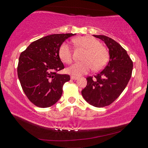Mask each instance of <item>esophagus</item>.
Returning <instances> with one entry per match:
<instances>
[{"label":"esophagus","instance_id":"1","mask_svg":"<svg viewBox=\"0 0 148 148\" xmlns=\"http://www.w3.org/2000/svg\"><path fill=\"white\" fill-rule=\"evenodd\" d=\"M71 78L72 79H73V80H76V79H78V77L74 76H72L71 77Z\"/></svg>","mask_w":148,"mask_h":148}]
</instances>
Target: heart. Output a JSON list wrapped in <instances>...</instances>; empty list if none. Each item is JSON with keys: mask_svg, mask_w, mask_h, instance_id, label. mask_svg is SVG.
<instances>
[{"mask_svg": "<svg viewBox=\"0 0 148 148\" xmlns=\"http://www.w3.org/2000/svg\"><path fill=\"white\" fill-rule=\"evenodd\" d=\"M74 41L86 51L82 58L84 61L75 62L66 69L69 74L79 76L87 74L92 68L95 71L104 68L108 60V53L97 39L89 36H79L75 38ZM59 56L63 62L71 63L72 61V50L69 43L64 42L60 46Z\"/></svg>", "mask_w": 148, "mask_h": 148, "instance_id": "1", "label": "heart"}]
</instances>
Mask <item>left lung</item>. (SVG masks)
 <instances>
[{"label":"left lung","instance_id":"1","mask_svg":"<svg viewBox=\"0 0 148 148\" xmlns=\"http://www.w3.org/2000/svg\"><path fill=\"white\" fill-rule=\"evenodd\" d=\"M93 36L106 45L110 60L94 79L92 77H87V86L82 95L89 104L102 108L112 104L123 91L131 79L133 63L126 50L114 40L104 35Z\"/></svg>","mask_w":148,"mask_h":148}]
</instances>
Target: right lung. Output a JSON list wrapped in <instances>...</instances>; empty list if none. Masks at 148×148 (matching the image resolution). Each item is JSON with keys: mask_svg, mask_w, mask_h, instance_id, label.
I'll list each match as a JSON object with an SVG mask.
<instances>
[{"mask_svg": "<svg viewBox=\"0 0 148 148\" xmlns=\"http://www.w3.org/2000/svg\"><path fill=\"white\" fill-rule=\"evenodd\" d=\"M76 34H55L34 41L19 58L17 75L25 94L36 106L47 108L59 101L70 76L57 74L64 68L59 56L61 45Z\"/></svg>", "mask_w": 148, "mask_h": 148, "instance_id": "add662e5", "label": "right lung"}]
</instances>
